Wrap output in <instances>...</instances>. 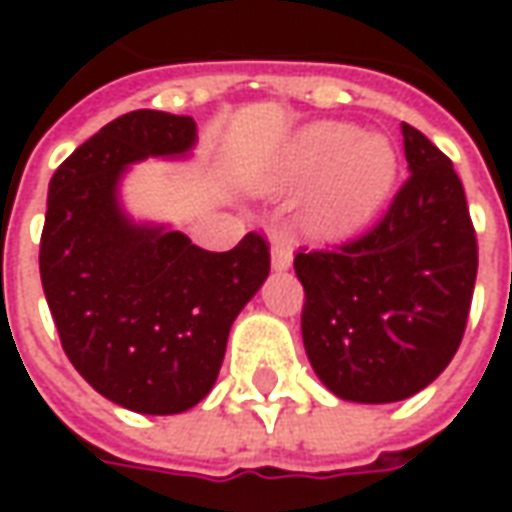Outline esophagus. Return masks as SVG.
Returning a JSON list of instances; mask_svg holds the SVG:
<instances>
[{"mask_svg": "<svg viewBox=\"0 0 512 512\" xmlns=\"http://www.w3.org/2000/svg\"><path fill=\"white\" fill-rule=\"evenodd\" d=\"M290 263H293V252H290L288 241L282 235H274L271 238V268L274 271H288Z\"/></svg>", "mask_w": 512, "mask_h": 512, "instance_id": "1", "label": "esophagus"}]
</instances>
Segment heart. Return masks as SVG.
Listing matches in <instances>:
<instances>
[{"label": "heart", "instance_id": "obj_1", "mask_svg": "<svg viewBox=\"0 0 512 512\" xmlns=\"http://www.w3.org/2000/svg\"><path fill=\"white\" fill-rule=\"evenodd\" d=\"M397 175V156L384 136H362L356 128L321 123L304 128L282 156V186L321 180L307 200L304 222L321 235H345L381 208Z\"/></svg>", "mask_w": 512, "mask_h": 512}]
</instances>
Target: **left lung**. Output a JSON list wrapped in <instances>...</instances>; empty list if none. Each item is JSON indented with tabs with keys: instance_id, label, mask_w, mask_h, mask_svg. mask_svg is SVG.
Segmentation results:
<instances>
[{
	"instance_id": "8db88e82",
	"label": "left lung",
	"mask_w": 512,
	"mask_h": 512,
	"mask_svg": "<svg viewBox=\"0 0 512 512\" xmlns=\"http://www.w3.org/2000/svg\"><path fill=\"white\" fill-rule=\"evenodd\" d=\"M408 180L370 233L299 252L301 337L321 384L351 403H397L433 384L461 345L477 238L461 178L428 136L400 126Z\"/></svg>"
}]
</instances>
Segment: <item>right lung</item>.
Wrapping results in <instances>:
<instances>
[{"mask_svg": "<svg viewBox=\"0 0 512 512\" xmlns=\"http://www.w3.org/2000/svg\"><path fill=\"white\" fill-rule=\"evenodd\" d=\"M197 123L136 109L76 147L49 183L40 279L62 348L117 406L167 417L216 384L230 326L268 277V246L249 233L208 252L158 222H136L120 186L145 158H189Z\"/></svg>", "mask_w": 512, "mask_h": 512, "instance_id": "obj_1", "label": "right lung"}]
</instances>
